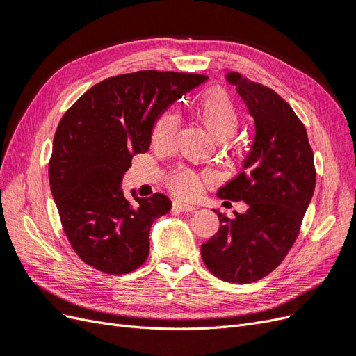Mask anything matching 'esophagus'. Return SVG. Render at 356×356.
<instances>
[{"label":"esophagus","instance_id":"34e87169","mask_svg":"<svg viewBox=\"0 0 356 356\" xmlns=\"http://www.w3.org/2000/svg\"><path fill=\"white\" fill-rule=\"evenodd\" d=\"M174 207L178 208V209L182 211V212H193V211L196 209L195 204L187 203V202H181V200H175V202H174Z\"/></svg>","mask_w":356,"mask_h":356}]
</instances>
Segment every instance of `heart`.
<instances>
[{"label": "heart", "mask_w": 356, "mask_h": 356, "mask_svg": "<svg viewBox=\"0 0 356 356\" xmlns=\"http://www.w3.org/2000/svg\"><path fill=\"white\" fill-rule=\"evenodd\" d=\"M197 117L217 141L230 139L238 132L241 124L238 106L230 95L222 89H213L203 95L197 105ZM178 124L179 118L175 113L166 111L161 114L153 126L152 144L157 149H169L174 144ZM169 187L179 196L193 197L200 191L202 177L195 170L181 168L169 177Z\"/></svg>", "instance_id": "b5f03b06"}]
</instances>
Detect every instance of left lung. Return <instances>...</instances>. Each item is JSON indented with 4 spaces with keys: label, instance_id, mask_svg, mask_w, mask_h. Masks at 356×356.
Here are the masks:
<instances>
[{
    "label": "left lung",
    "instance_id": "left-lung-1",
    "mask_svg": "<svg viewBox=\"0 0 356 356\" xmlns=\"http://www.w3.org/2000/svg\"><path fill=\"white\" fill-rule=\"evenodd\" d=\"M255 123V138L241 174L218 197L243 200L248 209L229 218L218 209L220 230L202 245L209 272L224 282L260 281L282 263L296 242L316 184L307 132L275 90L227 72Z\"/></svg>",
    "mask_w": 356,
    "mask_h": 356
}]
</instances>
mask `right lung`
<instances>
[{"label": "right lung", "instance_id": "right-lung-1", "mask_svg": "<svg viewBox=\"0 0 356 356\" xmlns=\"http://www.w3.org/2000/svg\"><path fill=\"white\" fill-rule=\"evenodd\" d=\"M207 75L138 71L95 84L63 114L53 139L49 181L67 238L81 260L108 275L143 266L149 229L169 212L154 193L141 199L122 190L135 154L145 153L159 115Z\"/></svg>", "mask_w": 356, "mask_h": 356}]
</instances>
